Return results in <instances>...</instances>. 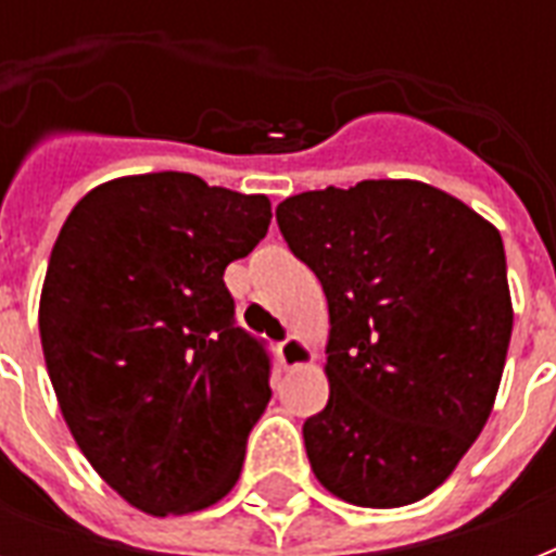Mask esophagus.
<instances>
[{
	"label": "esophagus",
	"instance_id": "obj_1",
	"mask_svg": "<svg viewBox=\"0 0 556 556\" xmlns=\"http://www.w3.org/2000/svg\"><path fill=\"white\" fill-rule=\"evenodd\" d=\"M277 355L279 364L286 366V369H300V366H308L314 361L312 346L303 338H296V334H291V338L279 343Z\"/></svg>",
	"mask_w": 556,
	"mask_h": 556
}]
</instances>
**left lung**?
Here are the masks:
<instances>
[{"mask_svg":"<svg viewBox=\"0 0 556 556\" xmlns=\"http://www.w3.org/2000/svg\"><path fill=\"white\" fill-rule=\"evenodd\" d=\"M277 222L329 303V404L303 424L317 482L361 508L430 496L500 392L514 329L500 230L413 178L300 192Z\"/></svg>","mask_w":556,"mask_h":556,"instance_id":"left-lung-1","label":"left lung"}]
</instances>
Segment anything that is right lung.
<instances>
[{
    "instance_id": "right-lung-1",
    "label": "right lung",
    "mask_w": 556,
    "mask_h": 556,
    "mask_svg": "<svg viewBox=\"0 0 556 556\" xmlns=\"http://www.w3.org/2000/svg\"><path fill=\"white\" fill-rule=\"evenodd\" d=\"M268 225L265 195L143 173L86 192L56 236L39 294L48 378L83 456L150 517L204 510L239 482L270 387L225 268Z\"/></svg>"
}]
</instances>
